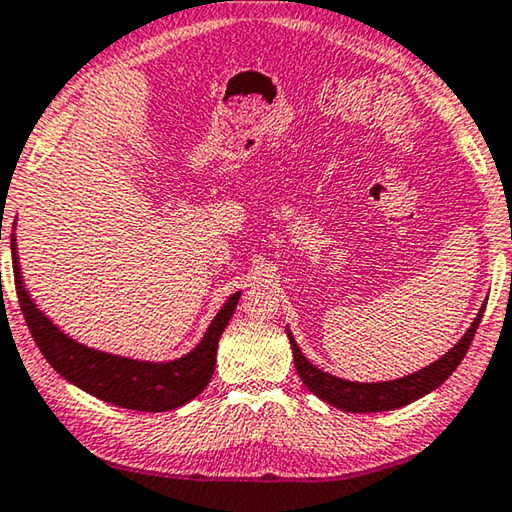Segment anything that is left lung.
<instances>
[{"mask_svg":"<svg viewBox=\"0 0 512 512\" xmlns=\"http://www.w3.org/2000/svg\"><path fill=\"white\" fill-rule=\"evenodd\" d=\"M485 304L481 306V311L476 313V318L471 322V327L467 329L465 336H462L444 357L432 361V364L421 368V371L398 377V380H389V382H350V380H341V377H336L332 373L320 371L318 366H313L311 361L302 355L300 345H297L293 334H290V329H286V332H288L290 348H293L297 375L302 377L306 389L316 393L320 400H325V403L338 407V410L352 412V414L389 412V410H398V407L414 403V400H419L426 396V393L435 391L439 384H444L448 380V375L460 366V361L465 359L471 341H474V334L478 325H481V318L485 313Z\"/></svg>","mask_w":512,"mask_h":512,"instance_id":"8db88e82","label":"left lung"}]
</instances>
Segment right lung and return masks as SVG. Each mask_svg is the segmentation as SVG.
Returning <instances> with one entry per match:
<instances>
[{
  "instance_id": "right-lung-1",
  "label": "right lung",
  "mask_w": 512,
  "mask_h": 512,
  "mask_svg": "<svg viewBox=\"0 0 512 512\" xmlns=\"http://www.w3.org/2000/svg\"><path fill=\"white\" fill-rule=\"evenodd\" d=\"M11 256L15 290L22 316L38 350L50 361V366L64 380L82 391L91 393L105 403L125 407L137 412H169L183 407L208 387L217 364V345L226 325L233 318L235 306L242 293H233L206 329V334L187 355L171 361H141L112 352L93 350L89 345L77 343L75 338L61 332L31 300L20 272L18 245L11 233Z\"/></svg>"
}]
</instances>
